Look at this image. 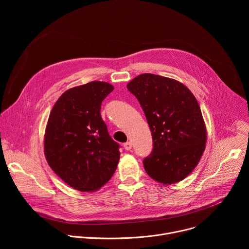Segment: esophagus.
Here are the masks:
<instances>
[{
    "mask_svg": "<svg viewBox=\"0 0 249 249\" xmlns=\"http://www.w3.org/2000/svg\"><path fill=\"white\" fill-rule=\"evenodd\" d=\"M132 147H133V144L131 143V142H127V143L124 144V149L126 151H130L132 149Z\"/></svg>",
    "mask_w": 249,
    "mask_h": 249,
    "instance_id": "34e87169",
    "label": "esophagus"
}]
</instances>
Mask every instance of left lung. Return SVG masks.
Masks as SVG:
<instances>
[{
    "instance_id": "1",
    "label": "left lung",
    "mask_w": 249,
    "mask_h": 249,
    "mask_svg": "<svg viewBox=\"0 0 249 249\" xmlns=\"http://www.w3.org/2000/svg\"><path fill=\"white\" fill-rule=\"evenodd\" d=\"M150 126L154 148L143 163L152 178L162 184L183 180L197 166L207 142L199 103L182 83L142 74L128 85Z\"/></svg>"
}]
</instances>
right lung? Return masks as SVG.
<instances>
[{
	"label": "right lung",
	"instance_id": "1",
	"mask_svg": "<svg viewBox=\"0 0 249 249\" xmlns=\"http://www.w3.org/2000/svg\"><path fill=\"white\" fill-rule=\"evenodd\" d=\"M114 89L105 82H90L66 90L50 112L44 154L52 170L72 188L93 192L116 170L119 145L100 115L103 99Z\"/></svg>",
	"mask_w": 249,
	"mask_h": 249
}]
</instances>
